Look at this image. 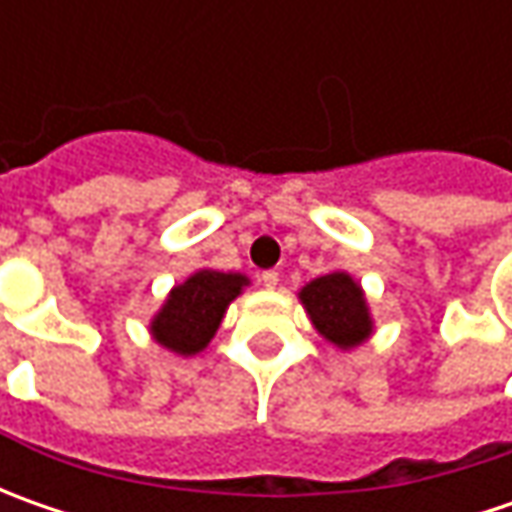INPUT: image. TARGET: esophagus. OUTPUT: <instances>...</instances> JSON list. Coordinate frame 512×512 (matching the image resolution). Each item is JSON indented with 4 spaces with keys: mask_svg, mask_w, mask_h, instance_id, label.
I'll use <instances>...</instances> for the list:
<instances>
[{
    "mask_svg": "<svg viewBox=\"0 0 512 512\" xmlns=\"http://www.w3.org/2000/svg\"><path fill=\"white\" fill-rule=\"evenodd\" d=\"M259 282H262L267 290H273V287L279 285V273H276V270H265V273L259 276Z\"/></svg>",
    "mask_w": 512,
    "mask_h": 512,
    "instance_id": "1",
    "label": "esophagus"
}]
</instances>
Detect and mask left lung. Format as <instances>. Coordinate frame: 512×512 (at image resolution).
<instances>
[{"label": "left lung", "instance_id": "obj_1", "mask_svg": "<svg viewBox=\"0 0 512 512\" xmlns=\"http://www.w3.org/2000/svg\"><path fill=\"white\" fill-rule=\"evenodd\" d=\"M299 299L313 327L327 342L342 350L362 344L373 333V319L364 302L362 287L342 270L313 279L310 285L302 287Z\"/></svg>", "mask_w": 512, "mask_h": 512}]
</instances>
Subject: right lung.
<instances>
[{
  "label": "right lung",
  "mask_w": 512,
  "mask_h": 512,
  "mask_svg": "<svg viewBox=\"0 0 512 512\" xmlns=\"http://www.w3.org/2000/svg\"><path fill=\"white\" fill-rule=\"evenodd\" d=\"M247 276L222 270H196L168 293L162 310L153 316V339L179 356H196L225 319L227 305L242 293Z\"/></svg>",
  "instance_id": "1"
}]
</instances>
